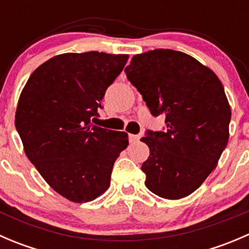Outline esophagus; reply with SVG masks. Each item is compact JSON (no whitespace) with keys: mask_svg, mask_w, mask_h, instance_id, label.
Here are the masks:
<instances>
[{"mask_svg":"<svg viewBox=\"0 0 249 249\" xmlns=\"http://www.w3.org/2000/svg\"><path fill=\"white\" fill-rule=\"evenodd\" d=\"M140 139H141V137L139 136V135H132V134L129 135L130 142H137V141H139Z\"/></svg>","mask_w":249,"mask_h":249,"instance_id":"esophagus-1","label":"esophagus"}]
</instances>
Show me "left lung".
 <instances>
[{
    "label": "left lung",
    "mask_w": 249,
    "mask_h": 249,
    "mask_svg": "<svg viewBox=\"0 0 249 249\" xmlns=\"http://www.w3.org/2000/svg\"><path fill=\"white\" fill-rule=\"evenodd\" d=\"M166 131H147L145 187L160 197L188 196L215 169L229 140L231 109L219 78L196 59L171 49L137 54L125 69Z\"/></svg>",
    "instance_id": "8db88e82"
}]
</instances>
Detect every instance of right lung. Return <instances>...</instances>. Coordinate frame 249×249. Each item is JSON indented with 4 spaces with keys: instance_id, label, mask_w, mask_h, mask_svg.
I'll return each mask as SVG.
<instances>
[{
    "instance_id": "1",
    "label": "right lung",
    "mask_w": 249,
    "mask_h": 249,
    "mask_svg": "<svg viewBox=\"0 0 249 249\" xmlns=\"http://www.w3.org/2000/svg\"><path fill=\"white\" fill-rule=\"evenodd\" d=\"M129 55L88 52L52 57L25 84L16 112L24 150L44 180L72 202L108 189L113 165L129 144L124 131L91 124Z\"/></svg>"
}]
</instances>
